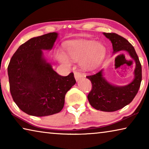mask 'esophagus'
Masks as SVG:
<instances>
[{
    "label": "esophagus",
    "instance_id": "1",
    "mask_svg": "<svg viewBox=\"0 0 149 149\" xmlns=\"http://www.w3.org/2000/svg\"><path fill=\"white\" fill-rule=\"evenodd\" d=\"M83 76H84V75H83L82 74H81V73L79 72H74V77H75V79H76L77 81L79 79H81V78L83 77Z\"/></svg>",
    "mask_w": 149,
    "mask_h": 149
}]
</instances>
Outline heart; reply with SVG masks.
Masks as SVG:
<instances>
[{"label": "heart", "instance_id": "obj_1", "mask_svg": "<svg viewBox=\"0 0 149 149\" xmlns=\"http://www.w3.org/2000/svg\"><path fill=\"white\" fill-rule=\"evenodd\" d=\"M67 54L72 61H80L85 69H91L102 59L106 53V49L102 45L91 40H77L68 45ZM57 58L66 66L71 64L70 60L63 52L57 54Z\"/></svg>", "mask_w": 149, "mask_h": 149}]
</instances>
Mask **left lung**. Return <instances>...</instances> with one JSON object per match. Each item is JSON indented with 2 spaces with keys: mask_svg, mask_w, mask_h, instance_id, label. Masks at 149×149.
I'll return each mask as SVG.
<instances>
[{
  "mask_svg": "<svg viewBox=\"0 0 149 149\" xmlns=\"http://www.w3.org/2000/svg\"><path fill=\"white\" fill-rule=\"evenodd\" d=\"M103 34L112 42L113 53L127 51L136 64L134 79L125 86H115L108 83L103 77V70L86 76L92 84L91 91L87 96L90 104L97 110L114 112L129 104L135 98L142 80V68L134 47L127 39L114 33Z\"/></svg>",
  "mask_w": 149,
  "mask_h": 149,
  "instance_id": "left-lung-1",
  "label": "left lung"
}]
</instances>
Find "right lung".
I'll return each instance as SVG.
<instances>
[{"instance_id":"1","label":"right lung","mask_w":149,"mask_h":149,"mask_svg":"<svg viewBox=\"0 0 149 149\" xmlns=\"http://www.w3.org/2000/svg\"><path fill=\"white\" fill-rule=\"evenodd\" d=\"M57 37L53 32L30 39L19 46L8 64L12 99L29 115L41 117L60 112L65 94L76 82L74 73L60 75L44 58L42 50H51Z\"/></svg>"}]
</instances>
